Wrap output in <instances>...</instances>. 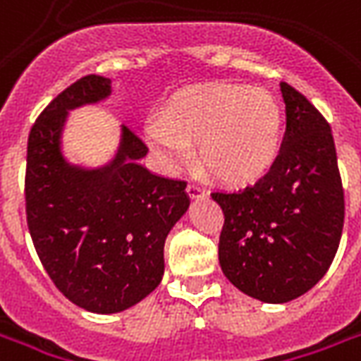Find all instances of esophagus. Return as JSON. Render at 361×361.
<instances>
[{"mask_svg":"<svg viewBox=\"0 0 361 361\" xmlns=\"http://www.w3.org/2000/svg\"><path fill=\"white\" fill-rule=\"evenodd\" d=\"M187 195H189L191 199H200V197H204L206 192L202 187L195 185V183H189V185H187Z\"/></svg>","mask_w":361,"mask_h":361,"instance_id":"obj_1","label":"esophagus"}]
</instances>
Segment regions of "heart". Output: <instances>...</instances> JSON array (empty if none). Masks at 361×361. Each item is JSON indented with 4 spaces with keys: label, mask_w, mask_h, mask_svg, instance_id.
<instances>
[{
    "label": "heart",
    "mask_w": 361,
    "mask_h": 361,
    "mask_svg": "<svg viewBox=\"0 0 361 361\" xmlns=\"http://www.w3.org/2000/svg\"><path fill=\"white\" fill-rule=\"evenodd\" d=\"M284 115L276 96L261 87L212 82L176 92L145 136L164 164L195 157L216 180L252 183L272 169L282 147Z\"/></svg>",
    "instance_id": "heart-1"
}]
</instances>
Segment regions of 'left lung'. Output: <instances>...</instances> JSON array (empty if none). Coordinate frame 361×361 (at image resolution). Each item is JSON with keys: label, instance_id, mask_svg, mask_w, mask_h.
Segmentation results:
<instances>
[{"label": "left lung", "instance_id": "1", "mask_svg": "<svg viewBox=\"0 0 361 361\" xmlns=\"http://www.w3.org/2000/svg\"><path fill=\"white\" fill-rule=\"evenodd\" d=\"M286 134L271 172L242 191L212 192L225 225L219 265L235 288L263 302L293 301L334 261L345 195L331 128L301 92L280 82Z\"/></svg>", "mask_w": 361, "mask_h": 361}]
</instances>
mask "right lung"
Masks as SVG:
<instances>
[{"label": "right lung", "instance_id": "obj_1", "mask_svg": "<svg viewBox=\"0 0 361 361\" xmlns=\"http://www.w3.org/2000/svg\"><path fill=\"white\" fill-rule=\"evenodd\" d=\"M111 96V79L81 77L43 109L27 137V229L54 286L77 307L114 314L164 274V240L191 204L187 183L153 174L147 147L121 125L115 155L82 166L64 153L70 111Z\"/></svg>", "mask_w": 361, "mask_h": 361}]
</instances>
